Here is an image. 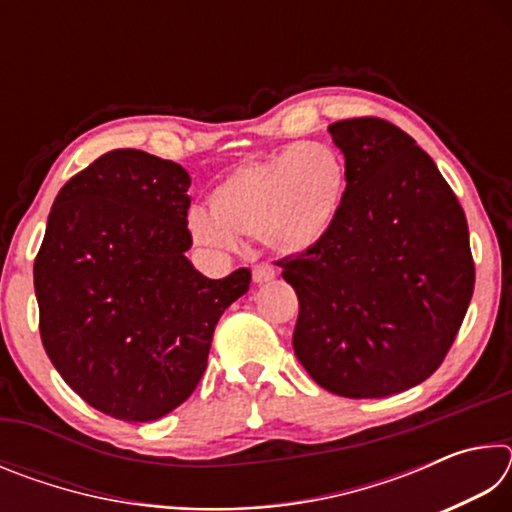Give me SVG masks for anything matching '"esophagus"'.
I'll return each instance as SVG.
<instances>
[{
  "label": "esophagus",
  "mask_w": 512,
  "mask_h": 512,
  "mask_svg": "<svg viewBox=\"0 0 512 512\" xmlns=\"http://www.w3.org/2000/svg\"><path fill=\"white\" fill-rule=\"evenodd\" d=\"M273 277H275V271H273L271 266H264V264H262V266H255V268H253V282H255V284L271 282Z\"/></svg>",
  "instance_id": "esophagus-1"
}]
</instances>
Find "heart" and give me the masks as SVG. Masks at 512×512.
<instances>
[{
  "mask_svg": "<svg viewBox=\"0 0 512 512\" xmlns=\"http://www.w3.org/2000/svg\"><path fill=\"white\" fill-rule=\"evenodd\" d=\"M345 196L343 155L327 142H302L230 171L207 198L210 212H189L187 230L212 255L237 250L239 237L302 255L334 230Z\"/></svg>",
  "mask_w": 512,
  "mask_h": 512,
  "instance_id": "obj_1",
  "label": "heart"
}]
</instances>
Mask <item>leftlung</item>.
Wrapping results in <instances>:
<instances>
[{"label": "left lung", "instance_id": "8db88e82", "mask_svg": "<svg viewBox=\"0 0 512 512\" xmlns=\"http://www.w3.org/2000/svg\"><path fill=\"white\" fill-rule=\"evenodd\" d=\"M348 169L334 230L277 262L298 293L293 350L325 391L386 397L443 363L474 291L465 212L411 135L377 117L327 128Z\"/></svg>", "mask_w": 512, "mask_h": 512}]
</instances>
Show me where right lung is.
<instances>
[{
  "label": "right lung",
  "mask_w": 512,
  "mask_h": 512,
  "mask_svg": "<svg viewBox=\"0 0 512 512\" xmlns=\"http://www.w3.org/2000/svg\"><path fill=\"white\" fill-rule=\"evenodd\" d=\"M189 173L144 151L117 149L76 173L51 205L33 264L47 357L94 409L151 422L201 381L212 334L250 284L187 259Z\"/></svg>",
  "instance_id": "obj_1"
}]
</instances>
